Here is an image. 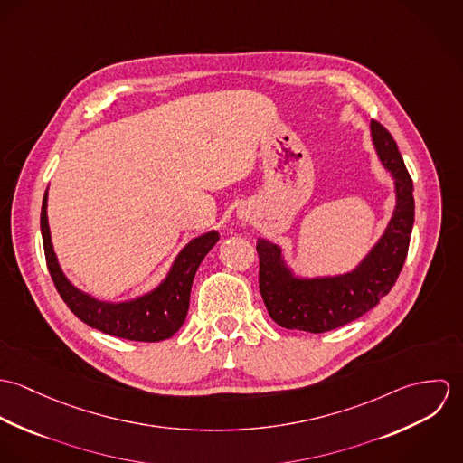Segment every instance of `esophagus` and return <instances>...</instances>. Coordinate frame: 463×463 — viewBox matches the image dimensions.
<instances>
[{"label":"esophagus","instance_id":"34e87169","mask_svg":"<svg viewBox=\"0 0 463 463\" xmlns=\"http://www.w3.org/2000/svg\"><path fill=\"white\" fill-rule=\"evenodd\" d=\"M239 217L242 219V221H248V222H251L253 219H255V210L253 208H250V206H242V208H239Z\"/></svg>","mask_w":463,"mask_h":463}]
</instances>
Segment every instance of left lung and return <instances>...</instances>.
<instances>
[{"mask_svg":"<svg viewBox=\"0 0 463 463\" xmlns=\"http://www.w3.org/2000/svg\"><path fill=\"white\" fill-rule=\"evenodd\" d=\"M371 135L380 162L394 178L396 208L360 264L345 274L303 278L285 264L278 244L257 241L260 294L270 319L281 328L310 333L340 328L374 308L396 283L413 228V184L389 130L371 121Z\"/></svg>","mask_w":463,"mask_h":463,"instance_id":"obj_1","label":"left lung"}]
</instances>
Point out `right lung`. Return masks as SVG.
Instances as JSON below:
<instances>
[{
	"label": "right lung",
	"instance_id": "obj_1",
	"mask_svg": "<svg viewBox=\"0 0 463 463\" xmlns=\"http://www.w3.org/2000/svg\"><path fill=\"white\" fill-rule=\"evenodd\" d=\"M46 208L48 191L44 193L41 208V233L46 264L61 298L80 321L107 335L137 342L165 340L182 328L189 310L194 274L204 255L219 241L217 232H208L193 239L178 253L158 287L130 301L110 303L81 292L67 279L52 244Z\"/></svg>",
	"mask_w": 463,
	"mask_h": 463
}]
</instances>
